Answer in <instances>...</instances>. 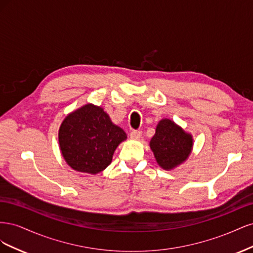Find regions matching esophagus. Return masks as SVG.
Listing matches in <instances>:
<instances>
[{"label":"esophagus","mask_w":253,"mask_h":253,"mask_svg":"<svg viewBox=\"0 0 253 253\" xmlns=\"http://www.w3.org/2000/svg\"><path fill=\"white\" fill-rule=\"evenodd\" d=\"M129 136H131V138H132V139L138 140V139H140V138H141L142 132H141V131H136V129H134V131H132V132H131V134H129Z\"/></svg>","instance_id":"esophagus-1"}]
</instances>
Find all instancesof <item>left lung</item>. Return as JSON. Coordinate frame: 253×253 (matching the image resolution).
I'll return each instance as SVG.
<instances>
[{
    "label": "left lung",
    "mask_w": 253,
    "mask_h": 253,
    "mask_svg": "<svg viewBox=\"0 0 253 253\" xmlns=\"http://www.w3.org/2000/svg\"><path fill=\"white\" fill-rule=\"evenodd\" d=\"M192 147V135L167 118L158 122L155 135L150 141V148L157 164L168 171L185 163Z\"/></svg>",
    "instance_id": "obj_1"
}]
</instances>
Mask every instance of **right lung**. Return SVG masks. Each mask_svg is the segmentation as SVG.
<instances>
[{
	"mask_svg": "<svg viewBox=\"0 0 253 253\" xmlns=\"http://www.w3.org/2000/svg\"><path fill=\"white\" fill-rule=\"evenodd\" d=\"M126 139L100 106L87 103L68 114L59 128V145L73 170L97 174L113 159L118 145Z\"/></svg>",
	"mask_w": 253,
	"mask_h": 253,
	"instance_id": "1",
	"label": "right lung"
}]
</instances>
